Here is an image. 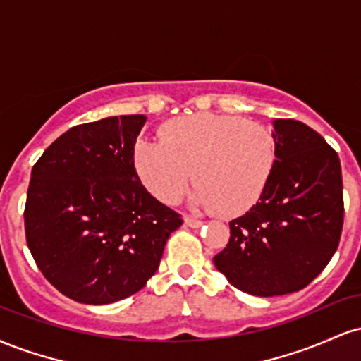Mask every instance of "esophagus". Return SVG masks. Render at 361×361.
I'll use <instances>...</instances> for the list:
<instances>
[{
  "instance_id": "34e87169",
  "label": "esophagus",
  "mask_w": 361,
  "mask_h": 361,
  "mask_svg": "<svg viewBox=\"0 0 361 361\" xmlns=\"http://www.w3.org/2000/svg\"><path fill=\"white\" fill-rule=\"evenodd\" d=\"M185 224L188 227H193V229H197V227H200L204 222L198 221V219H195V217H190V215H185Z\"/></svg>"
}]
</instances>
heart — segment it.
<instances>
[{
	"instance_id": "1",
	"label": "heart",
	"mask_w": 361,
	"mask_h": 361,
	"mask_svg": "<svg viewBox=\"0 0 361 361\" xmlns=\"http://www.w3.org/2000/svg\"><path fill=\"white\" fill-rule=\"evenodd\" d=\"M142 185L175 205L192 181V204L222 215L250 210L264 193L276 164L268 127L234 115L195 114L164 123L159 139L142 137L132 151Z\"/></svg>"
}]
</instances>
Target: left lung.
I'll use <instances>...</instances> for the list:
<instances>
[{"mask_svg":"<svg viewBox=\"0 0 361 361\" xmlns=\"http://www.w3.org/2000/svg\"><path fill=\"white\" fill-rule=\"evenodd\" d=\"M276 164L259 202L229 222L214 264L243 292H299L326 268L343 229V178L333 147L309 126L273 120Z\"/></svg>","mask_w":361,"mask_h":361,"instance_id":"obj_1","label":"left lung"}]
</instances>
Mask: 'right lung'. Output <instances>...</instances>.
<instances>
[{
	"instance_id": "right-lung-1",
	"label": "right lung",
	"mask_w": 361,
	"mask_h": 361,
	"mask_svg": "<svg viewBox=\"0 0 361 361\" xmlns=\"http://www.w3.org/2000/svg\"><path fill=\"white\" fill-rule=\"evenodd\" d=\"M146 120L120 115L69 128L32 168L23 214L28 250L45 279L81 304L139 292L183 224L144 188L132 164Z\"/></svg>"
}]
</instances>
